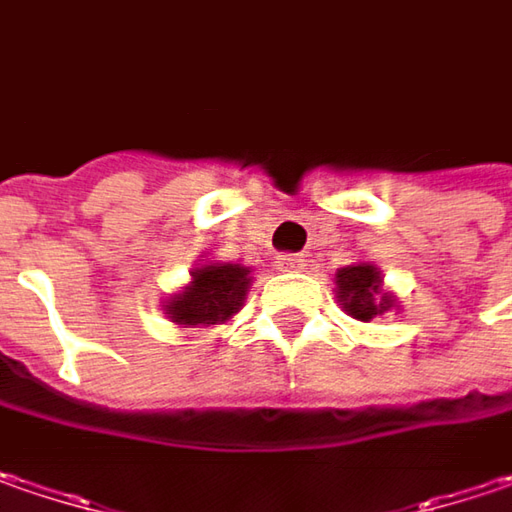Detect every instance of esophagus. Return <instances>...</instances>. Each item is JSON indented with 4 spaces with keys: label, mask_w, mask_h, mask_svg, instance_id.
<instances>
[{
    "label": "esophagus",
    "mask_w": 512,
    "mask_h": 512,
    "mask_svg": "<svg viewBox=\"0 0 512 512\" xmlns=\"http://www.w3.org/2000/svg\"><path fill=\"white\" fill-rule=\"evenodd\" d=\"M279 268L302 270L305 268V256H299V253H282V256H279Z\"/></svg>",
    "instance_id": "1"
}]
</instances>
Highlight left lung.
<instances>
[{
    "mask_svg": "<svg viewBox=\"0 0 512 512\" xmlns=\"http://www.w3.org/2000/svg\"><path fill=\"white\" fill-rule=\"evenodd\" d=\"M337 294L354 320L369 322L392 308V296H380V273L371 265H348L337 270Z\"/></svg>",
    "mask_w": 512,
    "mask_h": 512,
    "instance_id": "left-lung-1",
    "label": "left lung"
}]
</instances>
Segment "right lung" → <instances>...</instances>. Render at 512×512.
<instances>
[{"mask_svg": "<svg viewBox=\"0 0 512 512\" xmlns=\"http://www.w3.org/2000/svg\"><path fill=\"white\" fill-rule=\"evenodd\" d=\"M250 270L242 265H204L192 273V285L167 305V314L178 325H216L230 320L247 294Z\"/></svg>", "mask_w": 512, "mask_h": 512, "instance_id": "1", "label": "right lung"}]
</instances>
